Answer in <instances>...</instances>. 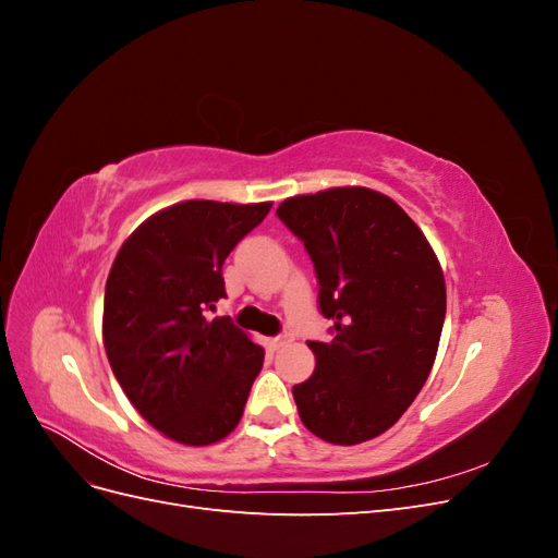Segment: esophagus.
<instances>
[{"instance_id": "34e87169", "label": "esophagus", "mask_w": 558, "mask_h": 558, "mask_svg": "<svg viewBox=\"0 0 558 558\" xmlns=\"http://www.w3.org/2000/svg\"><path fill=\"white\" fill-rule=\"evenodd\" d=\"M291 342H293V335H291V332H283V335L272 337V340H269V347H272V349H281V347L291 344Z\"/></svg>"}]
</instances>
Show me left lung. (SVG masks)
<instances>
[{
	"mask_svg": "<svg viewBox=\"0 0 558 558\" xmlns=\"http://www.w3.org/2000/svg\"><path fill=\"white\" fill-rule=\"evenodd\" d=\"M277 216L305 242L330 342L293 386L302 424L330 445L391 428L426 384L440 344L447 289L426 234L391 197L363 185L283 199Z\"/></svg>",
	"mask_w": 558,
	"mask_h": 558,
	"instance_id": "1",
	"label": "left lung"
}]
</instances>
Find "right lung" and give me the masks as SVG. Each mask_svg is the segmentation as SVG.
I'll list each match as a JSON object with an SVG mask.
<instances>
[{
	"label": "right lung",
	"instance_id": "obj_1",
	"mask_svg": "<svg viewBox=\"0 0 558 558\" xmlns=\"http://www.w3.org/2000/svg\"><path fill=\"white\" fill-rule=\"evenodd\" d=\"M272 202L189 199L134 230L105 289L102 340L113 375L150 426L189 447L223 440L244 414L265 351L207 318L226 298L221 267Z\"/></svg>",
	"mask_w": 558,
	"mask_h": 558
}]
</instances>
